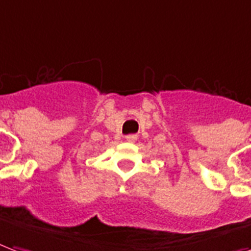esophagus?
Returning a JSON list of instances; mask_svg holds the SVG:
<instances>
[{"mask_svg":"<svg viewBox=\"0 0 251 251\" xmlns=\"http://www.w3.org/2000/svg\"><path fill=\"white\" fill-rule=\"evenodd\" d=\"M126 140L129 141V142H133V141H135V140H137V135H135V134H130V135H127V137H126Z\"/></svg>","mask_w":251,"mask_h":251,"instance_id":"1","label":"esophagus"}]
</instances>
